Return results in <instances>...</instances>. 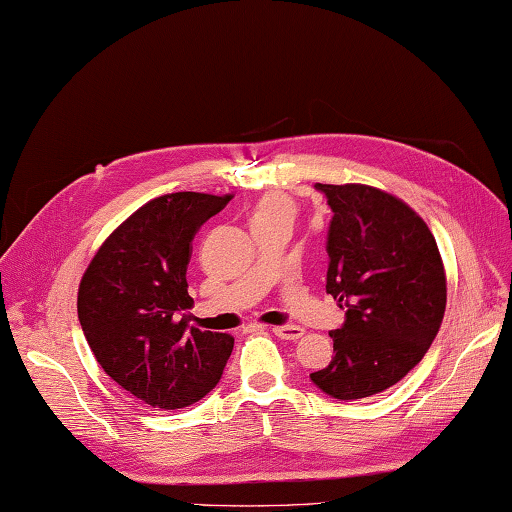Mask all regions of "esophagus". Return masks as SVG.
Here are the masks:
<instances>
[{"label":"esophagus","mask_w":512,"mask_h":512,"mask_svg":"<svg viewBox=\"0 0 512 512\" xmlns=\"http://www.w3.org/2000/svg\"><path fill=\"white\" fill-rule=\"evenodd\" d=\"M272 333L281 339H300L305 335V329L296 324H279V326H272Z\"/></svg>","instance_id":"1"}]
</instances>
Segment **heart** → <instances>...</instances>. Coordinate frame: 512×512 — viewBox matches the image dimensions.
I'll use <instances>...</instances> for the list:
<instances>
[{
	"label": "heart",
	"mask_w": 512,
	"mask_h": 512,
	"mask_svg": "<svg viewBox=\"0 0 512 512\" xmlns=\"http://www.w3.org/2000/svg\"><path fill=\"white\" fill-rule=\"evenodd\" d=\"M296 205L283 192H268L255 203L251 212V227H266L274 222H294Z\"/></svg>",
	"instance_id": "b5f03b06"
}]
</instances>
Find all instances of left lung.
I'll return each mask as SVG.
<instances>
[{
  "instance_id": "obj_1",
  "label": "left lung",
  "mask_w": 512,
  "mask_h": 512,
  "mask_svg": "<svg viewBox=\"0 0 512 512\" xmlns=\"http://www.w3.org/2000/svg\"><path fill=\"white\" fill-rule=\"evenodd\" d=\"M333 218L326 294L346 311L335 357L311 381L359 400L396 385L422 361L445 311V272L426 222L396 196L361 183H316Z\"/></svg>"
}]
</instances>
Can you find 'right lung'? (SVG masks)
<instances>
[{"label": "right lung", "instance_id": "right-lung-1", "mask_svg": "<svg viewBox=\"0 0 512 512\" xmlns=\"http://www.w3.org/2000/svg\"><path fill=\"white\" fill-rule=\"evenodd\" d=\"M231 196L164 194L142 205L86 268L77 316L114 383L153 409H183L212 391L233 337L188 326L192 240Z\"/></svg>", "mask_w": 512, "mask_h": 512}]
</instances>
